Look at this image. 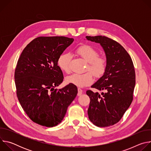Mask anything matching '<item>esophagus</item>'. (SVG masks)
Masks as SVG:
<instances>
[{
    "mask_svg": "<svg viewBox=\"0 0 151 151\" xmlns=\"http://www.w3.org/2000/svg\"><path fill=\"white\" fill-rule=\"evenodd\" d=\"M78 96H80L82 94V89H81V88H78Z\"/></svg>",
    "mask_w": 151,
    "mask_h": 151,
    "instance_id": "esophagus-1",
    "label": "esophagus"
}]
</instances>
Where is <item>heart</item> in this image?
I'll return each instance as SVG.
<instances>
[{
  "label": "heart",
  "mask_w": 151,
  "mask_h": 151,
  "mask_svg": "<svg viewBox=\"0 0 151 151\" xmlns=\"http://www.w3.org/2000/svg\"><path fill=\"white\" fill-rule=\"evenodd\" d=\"M75 52L88 63L86 71H91L96 78H100L104 75L107 67V61L105 57L99 56V52L94 48L89 45H83L79 47ZM71 60L72 55L69 53H63L60 55L58 59V65L62 71L67 73L70 72ZM91 73H74L68 76L66 81L68 83L77 87H83L93 82V76Z\"/></svg>",
  "instance_id": "heart-1"
}]
</instances>
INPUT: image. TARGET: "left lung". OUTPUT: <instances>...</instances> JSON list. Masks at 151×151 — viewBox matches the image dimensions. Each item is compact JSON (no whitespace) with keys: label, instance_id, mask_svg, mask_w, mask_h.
I'll return each mask as SVG.
<instances>
[{"label":"left lung","instance_id":"left-lung-1","mask_svg":"<svg viewBox=\"0 0 151 151\" xmlns=\"http://www.w3.org/2000/svg\"><path fill=\"white\" fill-rule=\"evenodd\" d=\"M86 38L99 43L107 61L105 73L91 86L104 93L86 92L90 99L88 118L97 127H109L119 121L133 101L136 83L133 63L116 41L104 36H87Z\"/></svg>","mask_w":151,"mask_h":151}]
</instances>
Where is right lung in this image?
<instances>
[{"label": "right lung", "instance_id": "obj_1", "mask_svg": "<svg viewBox=\"0 0 151 151\" xmlns=\"http://www.w3.org/2000/svg\"><path fill=\"white\" fill-rule=\"evenodd\" d=\"M64 36H40L26 47L15 70L17 96L27 116L34 122L52 127L65 116L78 88L69 83L55 89L63 81L58 59L73 42Z\"/></svg>", "mask_w": 151, "mask_h": 151}]
</instances>
